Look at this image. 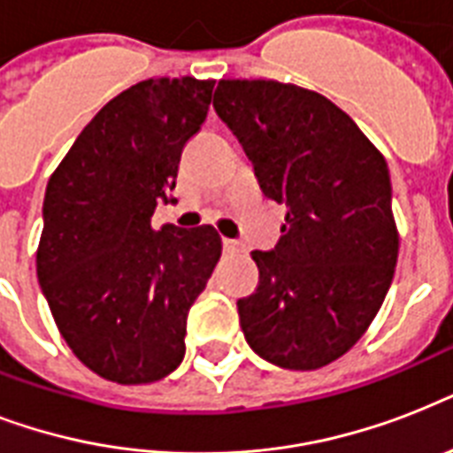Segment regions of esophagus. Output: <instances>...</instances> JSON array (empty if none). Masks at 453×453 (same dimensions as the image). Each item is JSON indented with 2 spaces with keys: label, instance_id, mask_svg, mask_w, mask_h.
Segmentation results:
<instances>
[{
  "label": "esophagus",
  "instance_id": "34e87169",
  "mask_svg": "<svg viewBox=\"0 0 453 453\" xmlns=\"http://www.w3.org/2000/svg\"><path fill=\"white\" fill-rule=\"evenodd\" d=\"M223 249H226V254H242L244 244H240L237 240H223Z\"/></svg>",
  "mask_w": 453,
  "mask_h": 453
}]
</instances>
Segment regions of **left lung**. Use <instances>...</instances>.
<instances>
[{
    "label": "left lung",
    "instance_id": "8db88e82",
    "mask_svg": "<svg viewBox=\"0 0 453 453\" xmlns=\"http://www.w3.org/2000/svg\"><path fill=\"white\" fill-rule=\"evenodd\" d=\"M213 108L254 162L263 195L289 206L273 251H254L258 287L237 301L256 355L310 372L365 336L383 305L400 233L386 157L317 91L220 80Z\"/></svg>",
    "mask_w": 453,
    "mask_h": 453
}]
</instances>
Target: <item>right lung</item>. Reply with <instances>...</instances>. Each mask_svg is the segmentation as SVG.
Returning a JSON list of instances; mask_svg holds the SVG:
<instances>
[{
    "label": "right lung",
    "mask_w": 453,
    "mask_h": 453,
    "mask_svg": "<svg viewBox=\"0 0 453 453\" xmlns=\"http://www.w3.org/2000/svg\"><path fill=\"white\" fill-rule=\"evenodd\" d=\"M213 84L159 77L129 87L98 110L46 185L37 277L53 322L81 365L122 386L180 365L188 310L220 258L211 226L152 227Z\"/></svg>",
    "instance_id": "add662e5"
}]
</instances>
